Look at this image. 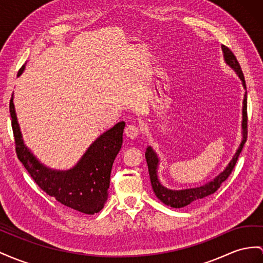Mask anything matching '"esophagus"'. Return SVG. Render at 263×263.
<instances>
[{
  "label": "esophagus",
  "instance_id": "1",
  "mask_svg": "<svg viewBox=\"0 0 263 263\" xmlns=\"http://www.w3.org/2000/svg\"><path fill=\"white\" fill-rule=\"evenodd\" d=\"M124 134H125V137L127 139L133 140V139H136V138L139 137L140 129H139L137 125H133V124L132 125H127L125 127V130H124Z\"/></svg>",
  "mask_w": 263,
  "mask_h": 263
}]
</instances>
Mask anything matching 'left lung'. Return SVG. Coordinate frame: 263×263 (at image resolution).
<instances>
[{"instance_id": "1", "label": "left lung", "mask_w": 263, "mask_h": 263, "mask_svg": "<svg viewBox=\"0 0 263 263\" xmlns=\"http://www.w3.org/2000/svg\"><path fill=\"white\" fill-rule=\"evenodd\" d=\"M222 52H223V58H224V62L226 64L232 69L239 79L242 82V86L246 90L245 93V98H243V105H242V140L241 143L238 147L237 152L234 153V156L232 157L231 161L229 162V164L224 167V170L220 172L217 177H215L213 180L209 181V182L204 183L203 185L196 186V187H189V189H182V190H172L169 189V187L164 186L161 181L159 180L158 176V167L160 163V159L158 157L157 152L152 149V146H147L146 151H145V159H146V163H147V169H149V176L151 180V185L152 189L156 193V196L158 197L159 200L163 202L164 204L169 205L171 208H183L189 205L190 203H194V202H199L202 199H205L206 197L211 196L215 191H217L222 182L228 179V177L230 176V173L232 172L233 167L237 163V160L240 156V153L242 151V147H243L246 141H247V123H248V117H247V86H246V81H245V76L242 73L241 66L238 62L237 58L234 57L233 53L230 51V49H228L227 46L221 45Z\"/></svg>"}]
</instances>
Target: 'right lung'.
I'll return each instance as SVG.
<instances>
[{"mask_svg": "<svg viewBox=\"0 0 263 263\" xmlns=\"http://www.w3.org/2000/svg\"><path fill=\"white\" fill-rule=\"evenodd\" d=\"M25 69H20L17 77ZM13 97L10 101L12 129L18 160L41 189L73 210L94 214L102 210L109 196L110 176L114 159L122 146L125 123L119 122L94 140L78 163L69 170H55L44 165L25 145Z\"/></svg>", "mask_w": 263, "mask_h": 263, "instance_id": "right-lung-1", "label": "right lung"}]
</instances>
